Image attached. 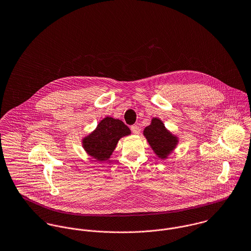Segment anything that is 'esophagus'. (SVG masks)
<instances>
[{
	"label": "esophagus",
	"instance_id": "34e87169",
	"mask_svg": "<svg viewBox=\"0 0 251 251\" xmlns=\"http://www.w3.org/2000/svg\"><path fill=\"white\" fill-rule=\"evenodd\" d=\"M130 129H131V131H132L134 134H138V133L140 132V128H139V126H136V125H133V126H131Z\"/></svg>",
	"mask_w": 251,
	"mask_h": 251
}]
</instances>
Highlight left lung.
Here are the masks:
<instances>
[{"label": "left lung", "mask_w": 251, "mask_h": 251, "mask_svg": "<svg viewBox=\"0 0 251 251\" xmlns=\"http://www.w3.org/2000/svg\"><path fill=\"white\" fill-rule=\"evenodd\" d=\"M143 134L153 152L162 160L168 159L179 143L178 136L173 134L157 117L151 119V125L145 127Z\"/></svg>", "instance_id": "left-lung-1"}]
</instances>
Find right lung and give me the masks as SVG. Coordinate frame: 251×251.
I'll return each mask as SVG.
<instances>
[{"mask_svg":"<svg viewBox=\"0 0 251 251\" xmlns=\"http://www.w3.org/2000/svg\"><path fill=\"white\" fill-rule=\"evenodd\" d=\"M130 134V129L124 122L112 117H105L92 132L82 138L81 144L85 152L92 158L105 162L111 158L119 140Z\"/></svg>","mask_w":251,"mask_h":251,"instance_id":"obj_1","label":"right lung"}]
</instances>
